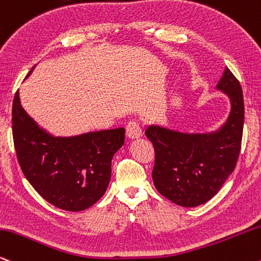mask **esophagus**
<instances>
[{"mask_svg":"<svg viewBox=\"0 0 261 261\" xmlns=\"http://www.w3.org/2000/svg\"><path fill=\"white\" fill-rule=\"evenodd\" d=\"M127 137L130 139H137V138L142 137V128L136 119H132L127 124Z\"/></svg>","mask_w":261,"mask_h":261,"instance_id":"34e87169","label":"esophagus"}]
</instances>
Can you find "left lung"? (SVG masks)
<instances>
[{"label":"left lung","mask_w":261,"mask_h":261,"mask_svg":"<svg viewBox=\"0 0 261 261\" xmlns=\"http://www.w3.org/2000/svg\"><path fill=\"white\" fill-rule=\"evenodd\" d=\"M217 89L228 95L231 113L216 133L188 134L159 125L145 130L154 145L155 188L180 206L194 207L215 197L237 165L243 136V93L228 68Z\"/></svg>","instance_id":"left-lung-1"}]
</instances>
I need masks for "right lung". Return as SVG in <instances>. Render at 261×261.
<instances>
[{
	"instance_id": "1",
	"label": "right lung",
	"mask_w": 261,
	"mask_h": 261,
	"mask_svg": "<svg viewBox=\"0 0 261 261\" xmlns=\"http://www.w3.org/2000/svg\"><path fill=\"white\" fill-rule=\"evenodd\" d=\"M12 133L25 178L46 201L67 211H83L102 197L113 155L124 143V128L51 136L24 111L18 91L12 105Z\"/></svg>"
}]
</instances>
